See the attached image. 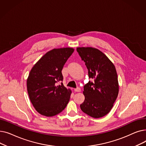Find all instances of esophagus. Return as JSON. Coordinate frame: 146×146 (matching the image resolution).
<instances>
[{
    "label": "esophagus",
    "mask_w": 146,
    "mask_h": 146,
    "mask_svg": "<svg viewBox=\"0 0 146 146\" xmlns=\"http://www.w3.org/2000/svg\"><path fill=\"white\" fill-rule=\"evenodd\" d=\"M74 92H79L80 91V89L79 88H75L74 89Z\"/></svg>",
    "instance_id": "1"
}]
</instances>
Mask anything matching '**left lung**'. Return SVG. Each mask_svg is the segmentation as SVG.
<instances>
[{"mask_svg":"<svg viewBox=\"0 0 146 146\" xmlns=\"http://www.w3.org/2000/svg\"><path fill=\"white\" fill-rule=\"evenodd\" d=\"M77 51L85 63L89 78L84 86L85 101L80 105L82 111L88 115L101 118L108 114L119 92V83L115 67L105 54L93 47H78Z\"/></svg>","mask_w":146,"mask_h":146,"instance_id":"1","label":"left lung"}]
</instances>
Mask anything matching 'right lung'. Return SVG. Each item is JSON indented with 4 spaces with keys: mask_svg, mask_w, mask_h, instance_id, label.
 I'll return each mask as SVG.
<instances>
[{
    "mask_svg": "<svg viewBox=\"0 0 146 146\" xmlns=\"http://www.w3.org/2000/svg\"><path fill=\"white\" fill-rule=\"evenodd\" d=\"M74 49L54 48L34 65L27 80V91L35 110L42 115L52 117L64 110L70 100L72 90L63 83L61 71Z\"/></svg>",
    "mask_w": 146,
    "mask_h": 146,
    "instance_id": "add662e5",
    "label": "right lung"
}]
</instances>
